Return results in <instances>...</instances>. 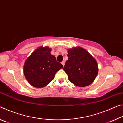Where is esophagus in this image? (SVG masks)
<instances>
[{
	"mask_svg": "<svg viewBox=\"0 0 123 123\" xmlns=\"http://www.w3.org/2000/svg\"><path fill=\"white\" fill-rule=\"evenodd\" d=\"M61 63H62V64H63V66H64V64H65V61H62V62H61Z\"/></svg>",
	"mask_w": 123,
	"mask_h": 123,
	"instance_id": "obj_1",
	"label": "esophagus"
}]
</instances>
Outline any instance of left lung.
I'll return each mask as SVG.
<instances>
[{
    "mask_svg": "<svg viewBox=\"0 0 123 123\" xmlns=\"http://www.w3.org/2000/svg\"><path fill=\"white\" fill-rule=\"evenodd\" d=\"M63 70L69 80L78 87H86L94 81L98 73L96 60L88 51L81 47L68 50Z\"/></svg>",
    "mask_w": 123,
    "mask_h": 123,
    "instance_id": "left-lung-1",
    "label": "left lung"
}]
</instances>
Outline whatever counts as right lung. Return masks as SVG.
<instances>
[{"label":"right lung","mask_w":123,"mask_h":123,"mask_svg":"<svg viewBox=\"0 0 123 123\" xmlns=\"http://www.w3.org/2000/svg\"><path fill=\"white\" fill-rule=\"evenodd\" d=\"M49 47H39L27 58L23 67L24 75L31 86L42 88L50 82L55 74L63 66L50 54Z\"/></svg>","instance_id":"add662e5"}]
</instances>
